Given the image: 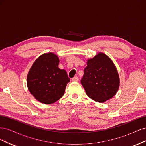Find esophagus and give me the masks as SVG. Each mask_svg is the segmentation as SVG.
<instances>
[{"label": "esophagus", "instance_id": "esophagus-1", "mask_svg": "<svg viewBox=\"0 0 146 146\" xmlns=\"http://www.w3.org/2000/svg\"><path fill=\"white\" fill-rule=\"evenodd\" d=\"M78 80H79V78H78L77 76L74 77H73V78H72V80L73 82H78Z\"/></svg>", "mask_w": 146, "mask_h": 146}]
</instances>
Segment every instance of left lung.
I'll return each mask as SVG.
<instances>
[{"label":"left lung","mask_w":146,"mask_h":146,"mask_svg":"<svg viewBox=\"0 0 146 146\" xmlns=\"http://www.w3.org/2000/svg\"><path fill=\"white\" fill-rule=\"evenodd\" d=\"M119 83L116 66L107 55L100 52L88 60L81 83L91 99L102 103L112 98L119 89Z\"/></svg>","instance_id":"left-lung-1"}]
</instances>
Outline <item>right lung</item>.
<instances>
[{
    "mask_svg": "<svg viewBox=\"0 0 146 146\" xmlns=\"http://www.w3.org/2000/svg\"><path fill=\"white\" fill-rule=\"evenodd\" d=\"M60 60L53 53L44 54L35 60L27 75L30 92L39 102L51 104L64 94L70 78L64 69L58 68Z\"/></svg>",
    "mask_w": 146,
    "mask_h": 146,
    "instance_id": "1",
    "label": "right lung"
}]
</instances>
